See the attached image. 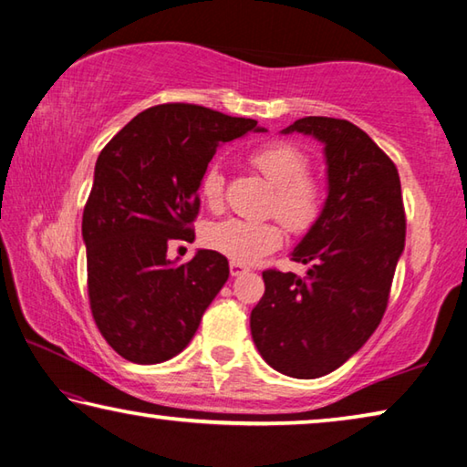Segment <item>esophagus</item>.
<instances>
[{
  "instance_id": "34e87169",
  "label": "esophagus",
  "mask_w": 467,
  "mask_h": 467,
  "mask_svg": "<svg viewBox=\"0 0 467 467\" xmlns=\"http://www.w3.org/2000/svg\"><path fill=\"white\" fill-rule=\"evenodd\" d=\"M231 275L233 278H236V275H243V274H247L249 272V267L244 265V264H239V262H231Z\"/></svg>"
}]
</instances>
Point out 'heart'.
Instances as JSON below:
<instances>
[{
    "mask_svg": "<svg viewBox=\"0 0 467 467\" xmlns=\"http://www.w3.org/2000/svg\"><path fill=\"white\" fill-rule=\"evenodd\" d=\"M249 162L274 187L272 212L290 231L303 233L317 220L321 212V185L309 175L311 161L290 141H272L257 148ZM200 195L210 208H220L224 195V175L216 164L203 171ZM205 243L224 257L239 264H253L282 244V228L265 220L228 218L208 226Z\"/></svg>",
    "mask_w": 467,
    "mask_h": 467,
    "instance_id": "b5f03b06",
    "label": "heart"
}]
</instances>
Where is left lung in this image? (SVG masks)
I'll return each instance as SVG.
<instances>
[{
    "label": "left lung",
    "mask_w": 467,
    "mask_h": 467,
    "mask_svg": "<svg viewBox=\"0 0 467 467\" xmlns=\"http://www.w3.org/2000/svg\"><path fill=\"white\" fill-rule=\"evenodd\" d=\"M326 146L327 200L290 253L305 278L265 270L251 311L262 358L282 375L317 379L358 352L379 327L406 241L400 175L391 158L346 119L303 117L282 133Z\"/></svg>",
    "instance_id": "1"
}]
</instances>
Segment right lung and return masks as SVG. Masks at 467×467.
Wrapping results in <instances>:
<instances>
[{
	"label": "right lung",
	"mask_w": 467,
	"mask_h": 467,
	"mask_svg": "<svg viewBox=\"0 0 467 467\" xmlns=\"http://www.w3.org/2000/svg\"><path fill=\"white\" fill-rule=\"evenodd\" d=\"M255 119L187 102L146 109L102 148L84 205L82 236L92 317L109 346L136 365H156L192 342L228 280V262L200 249L167 259L172 239L193 241L200 179L216 148Z\"/></svg>",
	"instance_id": "add662e5"
}]
</instances>
